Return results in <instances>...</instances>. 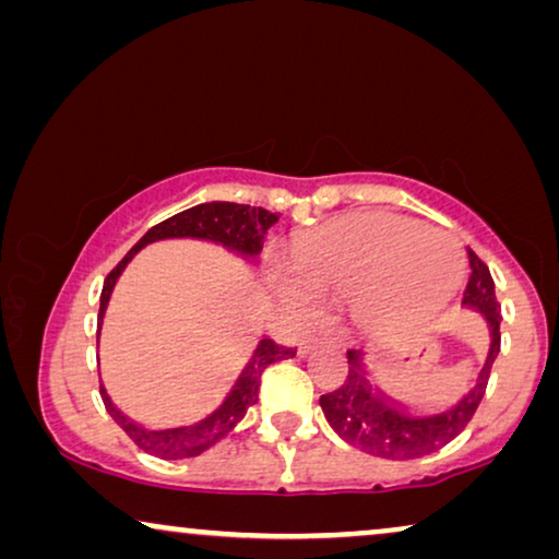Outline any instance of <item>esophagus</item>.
<instances>
[{"mask_svg": "<svg viewBox=\"0 0 559 559\" xmlns=\"http://www.w3.org/2000/svg\"><path fill=\"white\" fill-rule=\"evenodd\" d=\"M320 346H333V341L331 338H323V335H316V338H308V341H302L300 343V354L302 356H308L310 350H316V348H320Z\"/></svg>", "mask_w": 559, "mask_h": 559, "instance_id": "34e87169", "label": "esophagus"}]
</instances>
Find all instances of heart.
<instances>
[{
	"label": "heart",
	"mask_w": 559,
	"mask_h": 559,
	"mask_svg": "<svg viewBox=\"0 0 559 559\" xmlns=\"http://www.w3.org/2000/svg\"><path fill=\"white\" fill-rule=\"evenodd\" d=\"M293 264L274 280L295 308L312 316L320 297L348 300L358 325L394 335L450 300L463 280L465 251L445 228L364 211L297 236Z\"/></svg>",
	"instance_id": "b5f03b06"
}]
</instances>
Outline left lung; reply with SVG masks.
Instances as JSON below:
<instances>
[{
	"label": "left lung",
	"instance_id": "1",
	"mask_svg": "<svg viewBox=\"0 0 559 559\" xmlns=\"http://www.w3.org/2000/svg\"><path fill=\"white\" fill-rule=\"evenodd\" d=\"M471 277L463 293V305L484 312L491 328V348H488L486 364L480 369L476 384L461 402L453 407L438 412V415H407L386 394L371 389L364 371L361 350H348V377L335 392L320 396V407L328 425L341 435L348 445L364 453L389 457V461H409V457L430 455L450 440L457 438L476 415L480 400L486 394L491 366L501 350V312L496 302L493 280L488 266L480 262L478 254L468 249Z\"/></svg>",
	"mask_w": 559,
	"mask_h": 559
}]
</instances>
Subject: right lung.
I'll list each match as a JSON object with an SVG mask.
<instances>
[{
	"label": "right lung",
	"mask_w": 559,
	"mask_h": 559,
	"mask_svg": "<svg viewBox=\"0 0 559 559\" xmlns=\"http://www.w3.org/2000/svg\"><path fill=\"white\" fill-rule=\"evenodd\" d=\"M277 221H280L277 213L266 209H254V205L226 203V201L193 205V209L180 211L170 218L159 221V224L152 226L150 231L127 251V257L121 259L109 274H106L104 289H102V308H98V323H96L98 331H102L106 305H109L111 289L117 285L119 274L124 272V266L132 262V257L142 247H147V243L159 241V239H205V241L221 243V247L231 249L241 257H257L259 251H262L264 234L270 231V226L277 224ZM295 354L297 348L280 346V343H274L272 338L259 341L254 356H251V361L247 366H243L241 377L236 379V384L231 392H228L224 404H221L216 412H211L209 417L201 419V423H193V425L167 427V430H150V427L136 425L134 419L121 415V412L114 407L109 394H106L104 384H102V400L114 423H117L121 430L132 438L134 445L144 450V453L163 457V461L195 457L201 455L203 450L216 445L221 438H226V435L241 423L243 415H247V409L257 402L259 379H262L266 366L274 361H285V358H293Z\"/></svg>",
	"instance_id": "obj_1"
}]
</instances>
